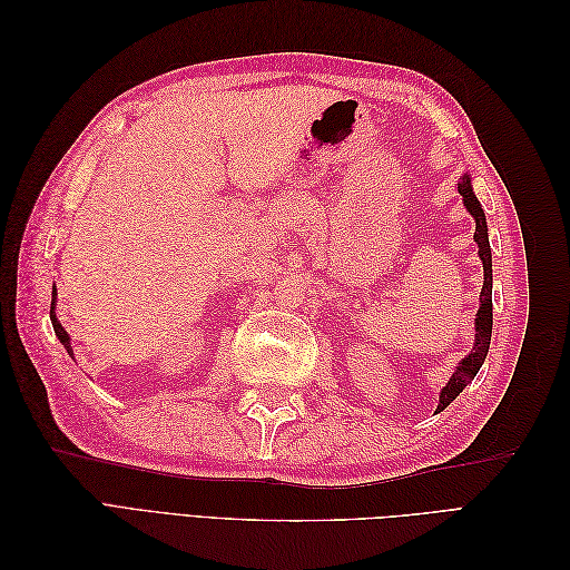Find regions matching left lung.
Masks as SVG:
<instances>
[{
    "label": "left lung",
    "instance_id": "1",
    "mask_svg": "<svg viewBox=\"0 0 570 570\" xmlns=\"http://www.w3.org/2000/svg\"><path fill=\"white\" fill-rule=\"evenodd\" d=\"M459 195L463 197V206L469 209V214L475 218V233L473 239L478 245V256L482 262V273H485V281H482V289H480V308L475 314V342L473 350L469 356L461 358V364L456 366V371L452 373L450 383H446L440 392V404L438 411L450 406L459 392H463V387L469 385L475 373L480 371L482 361L488 356L490 350V337H492V252H490V239H488V220H485V212L473 193L471 187V178L463 176L459 180Z\"/></svg>",
    "mask_w": 570,
    "mask_h": 570
}]
</instances>
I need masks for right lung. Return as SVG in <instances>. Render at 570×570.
Here are the masks:
<instances>
[{"label":"right lung","mask_w":570,"mask_h":570,"mask_svg":"<svg viewBox=\"0 0 570 570\" xmlns=\"http://www.w3.org/2000/svg\"><path fill=\"white\" fill-rule=\"evenodd\" d=\"M57 287H51V306H49V318H51V325H55V333H57V337L61 340V344H63V347H66V352L68 354H71L73 356V350H71V337H68V333L63 331V325L59 323V318H57V312H55V308H57Z\"/></svg>","instance_id":"right-lung-1"}]
</instances>
